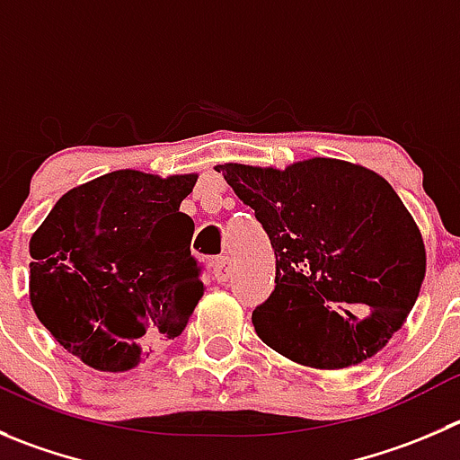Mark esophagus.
<instances>
[{
    "instance_id": "1",
    "label": "esophagus",
    "mask_w": 460,
    "mask_h": 460,
    "mask_svg": "<svg viewBox=\"0 0 460 460\" xmlns=\"http://www.w3.org/2000/svg\"><path fill=\"white\" fill-rule=\"evenodd\" d=\"M214 278L218 282H227V279L233 278V260L230 257L223 255L218 260H214Z\"/></svg>"
}]
</instances>
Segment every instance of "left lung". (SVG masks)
Instances as JSON below:
<instances>
[{"label": "left lung", "mask_w": 460, "mask_h": 460, "mask_svg": "<svg viewBox=\"0 0 460 460\" xmlns=\"http://www.w3.org/2000/svg\"><path fill=\"white\" fill-rule=\"evenodd\" d=\"M217 172L255 209L275 251V288L252 312L257 336L309 368L375 357L404 325L427 269L422 234L395 190L332 157L284 172L227 162Z\"/></svg>", "instance_id": "1"}]
</instances>
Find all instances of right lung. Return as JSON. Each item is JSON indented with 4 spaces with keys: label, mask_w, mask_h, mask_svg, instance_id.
<instances>
[{
    "label": "right lung",
    "mask_w": 460,
    "mask_h": 460,
    "mask_svg": "<svg viewBox=\"0 0 460 460\" xmlns=\"http://www.w3.org/2000/svg\"><path fill=\"white\" fill-rule=\"evenodd\" d=\"M196 178L106 173L69 190L31 237V307L90 368H135L190 323L203 282L181 203Z\"/></svg>",
    "instance_id": "1"
}]
</instances>
